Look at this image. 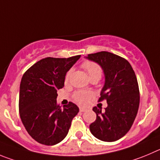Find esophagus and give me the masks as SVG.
<instances>
[{
  "label": "esophagus",
  "mask_w": 160,
  "mask_h": 160,
  "mask_svg": "<svg viewBox=\"0 0 160 160\" xmlns=\"http://www.w3.org/2000/svg\"><path fill=\"white\" fill-rule=\"evenodd\" d=\"M87 110H88L87 108H84V107H80V112H85V111H87Z\"/></svg>",
  "instance_id": "1"
}]
</instances>
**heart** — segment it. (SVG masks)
<instances>
[{
	"label": "heart",
	"mask_w": 160,
	"mask_h": 160,
	"mask_svg": "<svg viewBox=\"0 0 160 160\" xmlns=\"http://www.w3.org/2000/svg\"><path fill=\"white\" fill-rule=\"evenodd\" d=\"M82 67L86 70L91 80L93 78H98L99 80L100 77H102V68L95 62L87 61V62H84L82 64ZM71 74L72 70H69L65 76V83H68L69 81ZM92 97H93V93L92 92H89V91H78L73 95V98H74L76 102L80 104H86Z\"/></svg>",
	"instance_id": "obj_1"
}]
</instances>
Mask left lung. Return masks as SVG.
<instances>
[{
  "instance_id": "1",
  "label": "left lung",
  "mask_w": 160,
  "mask_h": 160,
  "mask_svg": "<svg viewBox=\"0 0 160 160\" xmlns=\"http://www.w3.org/2000/svg\"><path fill=\"white\" fill-rule=\"evenodd\" d=\"M86 58L103 70L105 83L98 101L107 102L105 111L102 107H93L96 119L90 125V131L100 141H118L129 132L138 111L140 92L136 74L127 60L110 52L91 53Z\"/></svg>"
}]
</instances>
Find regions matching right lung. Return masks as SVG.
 <instances>
[{
    "label": "right lung",
    "instance_id": "right-lung-1",
    "mask_svg": "<svg viewBox=\"0 0 160 160\" xmlns=\"http://www.w3.org/2000/svg\"><path fill=\"white\" fill-rule=\"evenodd\" d=\"M80 55L68 58H46L28 68L19 87V116L29 135L37 142L54 145L68 134L72 120L79 112L69 102L63 108L57 104L58 89L65 75Z\"/></svg>",
    "mask_w": 160,
    "mask_h": 160
}]
</instances>
